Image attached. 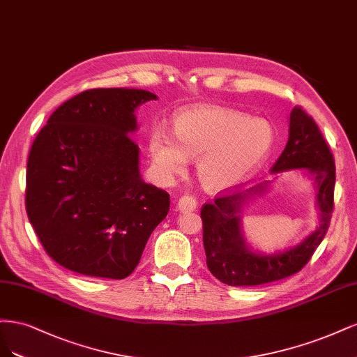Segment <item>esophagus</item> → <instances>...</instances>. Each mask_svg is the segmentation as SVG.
Returning <instances> with one entry per match:
<instances>
[{
  "label": "esophagus",
  "mask_w": 357,
  "mask_h": 357,
  "mask_svg": "<svg viewBox=\"0 0 357 357\" xmlns=\"http://www.w3.org/2000/svg\"><path fill=\"white\" fill-rule=\"evenodd\" d=\"M197 204H199V202H197V199L194 197V195L185 194V195H182L179 202H178V211L192 212L195 208H197Z\"/></svg>",
  "instance_id": "obj_1"
}]
</instances>
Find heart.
<instances>
[{"label":"heart","instance_id":"heart-1","mask_svg":"<svg viewBox=\"0 0 357 357\" xmlns=\"http://www.w3.org/2000/svg\"><path fill=\"white\" fill-rule=\"evenodd\" d=\"M273 126L264 119L213 105L182 109L175 133L157 128L149 137L154 166L165 175H181L188 158H199L206 188L222 191L245 182L264 165L274 146Z\"/></svg>","mask_w":357,"mask_h":357}]
</instances>
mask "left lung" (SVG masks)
<instances>
[{"label": "left lung", "instance_id": "left-lung-1", "mask_svg": "<svg viewBox=\"0 0 357 357\" xmlns=\"http://www.w3.org/2000/svg\"><path fill=\"white\" fill-rule=\"evenodd\" d=\"M305 169L316 183V204L320 211L319 227L300 245L273 255L252 252L241 234L240 213L245 204L267 191L270 182L233 194L218 195L202 208L203 246L206 264L218 280L229 286H257L280 280L300 271L313 257L326 236L333 212L335 162L316 121L295 107L289 119V139L271 167V174Z\"/></svg>", "mask_w": 357, "mask_h": 357}]
</instances>
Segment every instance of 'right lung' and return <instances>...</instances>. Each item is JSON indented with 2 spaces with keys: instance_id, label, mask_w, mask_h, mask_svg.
<instances>
[{
  "instance_id": "obj_1",
  "label": "right lung",
  "mask_w": 357,
  "mask_h": 357,
  "mask_svg": "<svg viewBox=\"0 0 357 357\" xmlns=\"http://www.w3.org/2000/svg\"><path fill=\"white\" fill-rule=\"evenodd\" d=\"M137 89H90L57 108L33 141L26 213L47 255L89 278L124 279L170 208L144 182L135 109L155 100Z\"/></svg>"
}]
</instances>
